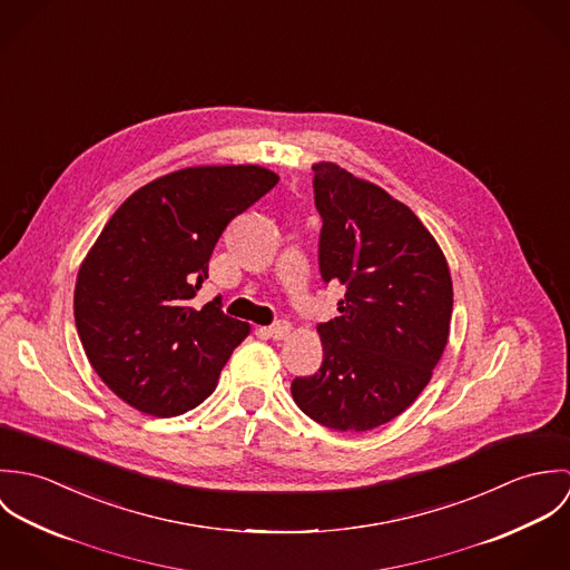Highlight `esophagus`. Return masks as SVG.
Instances as JSON below:
<instances>
[{
    "instance_id": "34e87169",
    "label": "esophagus",
    "mask_w": 570,
    "mask_h": 570,
    "mask_svg": "<svg viewBox=\"0 0 570 570\" xmlns=\"http://www.w3.org/2000/svg\"><path fill=\"white\" fill-rule=\"evenodd\" d=\"M267 337H272V340H285L287 335H289V331H292V326L289 323H285V321H278L276 325L265 326V328H261Z\"/></svg>"
}]
</instances>
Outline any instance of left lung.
<instances>
[{
	"mask_svg": "<svg viewBox=\"0 0 570 570\" xmlns=\"http://www.w3.org/2000/svg\"><path fill=\"white\" fill-rule=\"evenodd\" d=\"M323 215L321 274L344 285L340 316L318 326L325 360L292 397L314 421L366 432L428 386L452 318V276L421 219L382 186L335 163L314 164Z\"/></svg>",
	"mask_w": 570,
	"mask_h": 570,
	"instance_id": "obj_1",
	"label": "left lung"
}]
</instances>
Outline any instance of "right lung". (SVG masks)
<instances>
[{"instance_id":"1","label":"right lung","mask_w":570,"mask_h":570,"mask_svg":"<svg viewBox=\"0 0 570 570\" xmlns=\"http://www.w3.org/2000/svg\"><path fill=\"white\" fill-rule=\"evenodd\" d=\"M258 164L186 166L136 193L105 224L82 258L75 321L98 377L125 404L177 416L217 389L249 325L195 307L226 226L274 188Z\"/></svg>"}]
</instances>
